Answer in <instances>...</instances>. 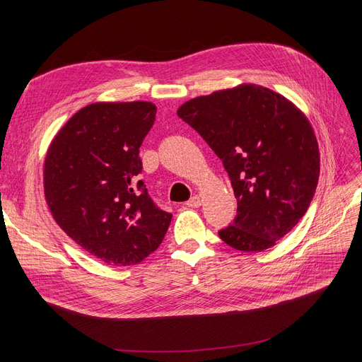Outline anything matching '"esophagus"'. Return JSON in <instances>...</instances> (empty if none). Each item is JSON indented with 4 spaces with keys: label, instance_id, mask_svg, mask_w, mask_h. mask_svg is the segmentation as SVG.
<instances>
[{
    "label": "esophagus",
    "instance_id": "34e87169",
    "mask_svg": "<svg viewBox=\"0 0 362 362\" xmlns=\"http://www.w3.org/2000/svg\"><path fill=\"white\" fill-rule=\"evenodd\" d=\"M186 205H187V206H191V208H197V206H199V205H201V197H199V195L192 197L191 199H189V201L186 202Z\"/></svg>",
    "mask_w": 362,
    "mask_h": 362
}]
</instances>
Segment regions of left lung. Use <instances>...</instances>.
Returning <instances> with one entry per match:
<instances>
[{
  "label": "left lung",
  "mask_w": 362,
  "mask_h": 362,
  "mask_svg": "<svg viewBox=\"0 0 362 362\" xmlns=\"http://www.w3.org/2000/svg\"><path fill=\"white\" fill-rule=\"evenodd\" d=\"M177 116L229 173L238 214L221 240L243 252L272 248L307 213L317 187L320 151L305 114L269 88L240 83L186 101Z\"/></svg>",
  "instance_id": "obj_1"
}]
</instances>
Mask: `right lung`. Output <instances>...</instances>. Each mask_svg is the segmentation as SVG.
<instances>
[{
	"label": "right lung",
	"instance_id": "1",
	"mask_svg": "<svg viewBox=\"0 0 362 362\" xmlns=\"http://www.w3.org/2000/svg\"><path fill=\"white\" fill-rule=\"evenodd\" d=\"M156 112L148 101L89 104L73 114L47 149L44 194L55 223L108 265L144 261L171 221L138 179L139 148Z\"/></svg>",
	"mask_w": 362,
	"mask_h": 362
}]
</instances>
